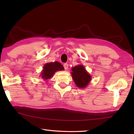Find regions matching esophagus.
I'll return each mask as SVG.
<instances>
[{
  "label": "esophagus",
  "instance_id": "obj_1",
  "mask_svg": "<svg viewBox=\"0 0 134 134\" xmlns=\"http://www.w3.org/2000/svg\"><path fill=\"white\" fill-rule=\"evenodd\" d=\"M64 67L65 70H67L68 68H69V64H68L67 63H65V64H64Z\"/></svg>",
  "mask_w": 134,
  "mask_h": 134
}]
</instances>
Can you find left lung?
Segmentation results:
<instances>
[{
  "label": "left lung",
  "instance_id": "left-lung-1",
  "mask_svg": "<svg viewBox=\"0 0 134 134\" xmlns=\"http://www.w3.org/2000/svg\"><path fill=\"white\" fill-rule=\"evenodd\" d=\"M72 78L76 85L79 88H85L89 85L92 77L83 65H76L71 69Z\"/></svg>",
  "mask_w": 134,
  "mask_h": 134
}]
</instances>
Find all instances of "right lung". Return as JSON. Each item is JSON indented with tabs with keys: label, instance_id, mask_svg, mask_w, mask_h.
I'll use <instances>...</instances> for the list:
<instances>
[{
	"label": "right lung",
	"instance_id": "1",
	"mask_svg": "<svg viewBox=\"0 0 134 134\" xmlns=\"http://www.w3.org/2000/svg\"><path fill=\"white\" fill-rule=\"evenodd\" d=\"M64 70L63 65L59 62L46 63L43 67V70L41 73V76L44 80H48L51 79L57 71H61Z\"/></svg>",
	"mask_w": 134,
	"mask_h": 134
}]
</instances>
